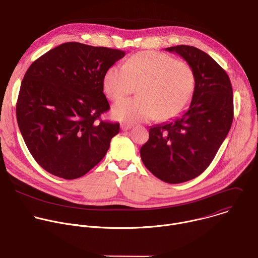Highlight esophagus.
<instances>
[{"instance_id":"obj_1","label":"esophagus","mask_w":258,"mask_h":258,"mask_svg":"<svg viewBox=\"0 0 258 258\" xmlns=\"http://www.w3.org/2000/svg\"><path fill=\"white\" fill-rule=\"evenodd\" d=\"M133 127L132 124H128V123H121L120 124V128L123 131V132H126L128 130H131Z\"/></svg>"}]
</instances>
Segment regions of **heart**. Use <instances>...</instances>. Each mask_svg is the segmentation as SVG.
<instances>
[{"mask_svg":"<svg viewBox=\"0 0 258 258\" xmlns=\"http://www.w3.org/2000/svg\"><path fill=\"white\" fill-rule=\"evenodd\" d=\"M134 84H141L140 97L121 100L112 108L114 118L128 123L179 115L193 99L196 80L188 64L167 54L147 51L132 56L125 64L110 66L104 75L103 90L109 99L117 101L132 92Z\"/></svg>","mask_w":258,"mask_h":258,"instance_id":"heart-1","label":"heart"}]
</instances>
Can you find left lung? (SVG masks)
Wrapping results in <instances>:
<instances>
[{"label": "left lung", "mask_w": 258, "mask_h": 258, "mask_svg": "<svg viewBox=\"0 0 258 258\" xmlns=\"http://www.w3.org/2000/svg\"><path fill=\"white\" fill-rule=\"evenodd\" d=\"M185 59L196 87L189 108L179 116L149 130L140 150L145 166L168 183L188 181L211 163L233 122V89L227 72L208 54L180 45L165 49Z\"/></svg>", "instance_id": "left-lung-1"}]
</instances>
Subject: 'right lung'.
<instances>
[{"label":"right lung","mask_w":258,"mask_h":258,"mask_svg":"<svg viewBox=\"0 0 258 258\" xmlns=\"http://www.w3.org/2000/svg\"><path fill=\"white\" fill-rule=\"evenodd\" d=\"M124 51L64 43L27 69L16 104L27 148L48 172L73 179L106 155L119 123L100 119L110 106L103 93L107 69Z\"/></svg>","instance_id":"obj_1"}]
</instances>
